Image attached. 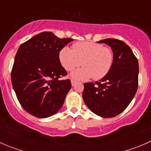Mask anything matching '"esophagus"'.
<instances>
[{"label":"esophagus","instance_id":"esophagus-1","mask_svg":"<svg viewBox=\"0 0 151 151\" xmlns=\"http://www.w3.org/2000/svg\"><path fill=\"white\" fill-rule=\"evenodd\" d=\"M71 85H72V86H74V85L77 84V82L74 81V80H71Z\"/></svg>","mask_w":151,"mask_h":151}]
</instances>
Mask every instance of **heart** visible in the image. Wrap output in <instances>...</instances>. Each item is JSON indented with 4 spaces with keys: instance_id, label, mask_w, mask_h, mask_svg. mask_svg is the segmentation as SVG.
<instances>
[{
    "instance_id": "obj_1",
    "label": "heart",
    "mask_w": 151,
    "mask_h": 151,
    "mask_svg": "<svg viewBox=\"0 0 151 151\" xmlns=\"http://www.w3.org/2000/svg\"><path fill=\"white\" fill-rule=\"evenodd\" d=\"M59 60L63 68L68 71L83 65V67L71 74L74 80H88L91 77L101 80L111 70L114 55L110 48L101 44L82 42L74 44L72 49L63 47L59 52Z\"/></svg>"
}]
</instances>
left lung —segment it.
Segmentation results:
<instances>
[{
  "mask_svg": "<svg viewBox=\"0 0 151 151\" xmlns=\"http://www.w3.org/2000/svg\"><path fill=\"white\" fill-rule=\"evenodd\" d=\"M114 60L111 70L99 81L84 84L83 98L93 113L103 118L119 115L130 104L138 88L139 63L131 48L123 41L106 39Z\"/></svg>",
  "mask_w": 151,
  "mask_h": 151,
  "instance_id": "obj_1",
  "label": "left lung"
}]
</instances>
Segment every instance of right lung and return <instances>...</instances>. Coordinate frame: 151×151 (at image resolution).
<instances>
[{"mask_svg":"<svg viewBox=\"0 0 151 151\" xmlns=\"http://www.w3.org/2000/svg\"><path fill=\"white\" fill-rule=\"evenodd\" d=\"M72 41L45 31L19 46L11 78L18 101L30 115L48 118L63 106L71 84L70 80H59L67 74L59 52Z\"/></svg>","mask_w":151,"mask_h":151,"instance_id":"1","label":"right lung"}]
</instances>
